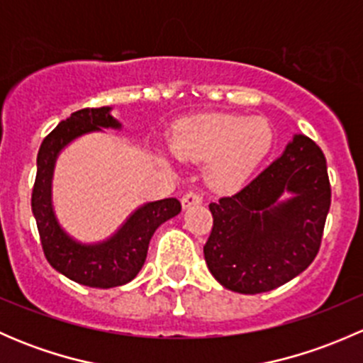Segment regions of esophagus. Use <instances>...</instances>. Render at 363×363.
Here are the masks:
<instances>
[{"label":"esophagus","instance_id":"1","mask_svg":"<svg viewBox=\"0 0 363 363\" xmlns=\"http://www.w3.org/2000/svg\"><path fill=\"white\" fill-rule=\"evenodd\" d=\"M181 202H182V207L188 208V207H191V205L202 203V195L196 191H188L184 196H182Z\"/></svg>","mask_w":363,"mask_h":363}]
</instances>
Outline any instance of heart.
<instances>
[{
	"label": "heart",
	"instance_id": "heart-1",
	"mask_svg": "<svg viewBox=\"0 0 363 363\" xmlns=\"http://www.w3.org/2000/svg\"><path fill=\"white\" fill-rule=\"evenodd\" d=\"M272 128L263 117L211 113L182 121L172 133L177 158L207 161L205 177L216 189L239 186L272 147Z\"/></svg>",
	"mask_w": 363,
	"mask_h": 363
}]
</instances>
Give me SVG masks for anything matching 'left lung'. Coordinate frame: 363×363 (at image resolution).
Returning <instances> with one entry per match:
<instances>
[{
    "mask_svg": "<svg viewBox=\"0 0 363 363\" xmlns=\"http://www.w3.org/2000/svg\"><path fill=\"white\" fill-rule=\"evenodd\" d=\"M284 191L294 196L279 203ZM330 199L323 152L309 137L296 135L250 184L208 205L212 230L203 256L211 274L244 295L291 281L320 251Z\"/></svg>",
    "mask_w": 363,
    "mask_h": 363,
    "instance_id": "obj_1",
    "label": "left lung"
}]
</instances>
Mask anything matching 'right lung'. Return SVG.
Returning a JSON list of instances; mask_svg holds the SVG:
<instances>
[{"label":"right lung","instance_id":"right-lung-1","mask_svg":"<svg viewBox=\"0 0 363 363\" xmlns=\"http://www.w3.org/2000/svg\"><path fill=\"white\" fill-rule=\"evenodd\" d=\"M111 108H82L61 121L40 145L31 208L38 226L40 242L47 262L75 283L89 288H116L130 283L140 272L156 228L181 212L177 199L151 202L130 216L123 228L96 246L72 240L57 225L50 205V179L57 152L73 138L101 128H119Z\"/></svg>","mask_w":363,"mask_h":363}]
</instances>
